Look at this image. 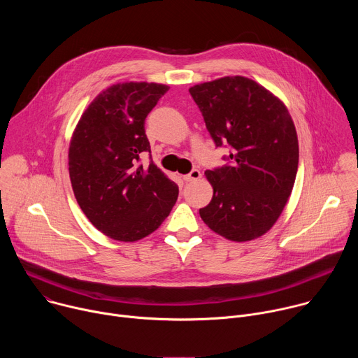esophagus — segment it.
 Listing matches in <instances>:
<instances>
[{"mask_svg": "<svg viewBox=\"0 0 358 358\" xmlns=\"http://www.w3.org/2000/svg\"><path fill=\"white\" fill-rule=\"evenodd\" d=\"M201 171L199 170H192L189 174H185V176H182V178H184V181H195V180H199L201 178Z\"/></svg>", "mask_w": 358, "mask_h": 358, "instance_id": "34e87169", "label": "esophagus"}]
</instances>
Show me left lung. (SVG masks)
Wrapping results in <instances>:
<instances>
[{
  "instance_id": "obj_1",
  "label": "left lung",
  "mask_w": 358,
  "mask_h": 358,
  "mask_svg": "<svg viewBox=\"0 0 358 358\" xmlns=\"http://www.w3.org/2000/svg\"><path fill=\"white\" fill-rule=\"evenodd\" d=\"M217 147L231 145V163L206 171L214 195L199 210L215 234L246 242L266 234L292 194L299 141L283 101L245 76L189 87Z\"/></svg>"
}]
</instances>
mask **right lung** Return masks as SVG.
Segmentation results:
<instances>
[{
  "mask_svg": "<svg viewBox=\"0 0 358 358\" xmlns=\"http://www.w3.org/2000/svg\"><path fill=\"white\" fill-rule=\"evenodd\" d=\"M167 85L117 83L99 93L80 116L69 144V177L86 218L106 236L134 242L170 215L178 187L155 163L144 120Z\"/></svg>",
  "mask_w": 358,
  "mask_h": 358,
  "instance_id": "1",
  "label": "right lung"
}]
</instances>
